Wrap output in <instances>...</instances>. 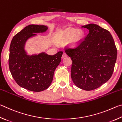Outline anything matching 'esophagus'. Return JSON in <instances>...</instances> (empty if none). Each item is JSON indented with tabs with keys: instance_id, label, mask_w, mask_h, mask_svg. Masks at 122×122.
Listing matches in <instances>:
<instances>
[{
	"instance_id": "esophagus-1",
	"label": "esophagus",
	"mask_w": 122,
	"mask_h": 122,
	"mask_svg": "<svg viewBox=\"0 0 122 122\" xmlns=\"http://www.w3.org/2000/svg\"><path fill=\"white\" fill-rule=\"evenodd\" d=\"M67 56V55H66V53L65 52H63V56H62V57H61V58H64L65 57H66Z\"/></svg>"
}]
</instances>
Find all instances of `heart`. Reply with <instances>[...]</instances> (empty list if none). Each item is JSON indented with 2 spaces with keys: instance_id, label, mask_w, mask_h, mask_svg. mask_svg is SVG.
I'll return each mask as SVG.
<instances>
[{
  "instance_id": "b5f03b06",
  "label": "heart",
  "mask_w": 122,
  "mask_h": 122,
  "mask_svg": "<svg viewBox=\"0 0 122 122\" xmlns=\"http://www.w3.org/2000/svg\"><path fill=\"white\" fill-rule=\"evenodd\" d=\"M84 36L82 30L74 28H67L62 32L59 36L57 42L58 43L63 44L70 41V45L72 46H76L80 44Z\"/></svg>"
}]
</instances>
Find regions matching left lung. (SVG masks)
<instances>
[{"label":"left lung","instance_id":"8db88e82","mask_svg":"<svg viewBox=\"0 0 122 122\" xmlns=\"http://www.w3.org/2000/svg\"><path fill=\"white\" fill-rule=\"evenodd\" d=\"M81 27L89 34L76 48L67 49L71 58V78L85 91L97 89L109 80L114 70L117 50L110 32L94 23Z\"/></svg>","mask_w":122,"mask_h":122}]
</instances>
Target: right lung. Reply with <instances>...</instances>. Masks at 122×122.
<instances>
[{"label":"right lung","mask_w":122,"mask_h":122,"mask_svg":"<svg viewBox=\"0 0 122 122\" xmlns=\"http://www.w3.org/2000/svg\"><path fill=\"white\" fill-rule=\"evenodd\" d=\"M47 29L48 27L44 25H27L14 36L10 46L8 64L13 78L20 87L36 92L50 86L63 55L62 51L54 55L44 52L28 55L25 49L27 40Z\"/></svg>","instance_id":"1"}]
</instances>
